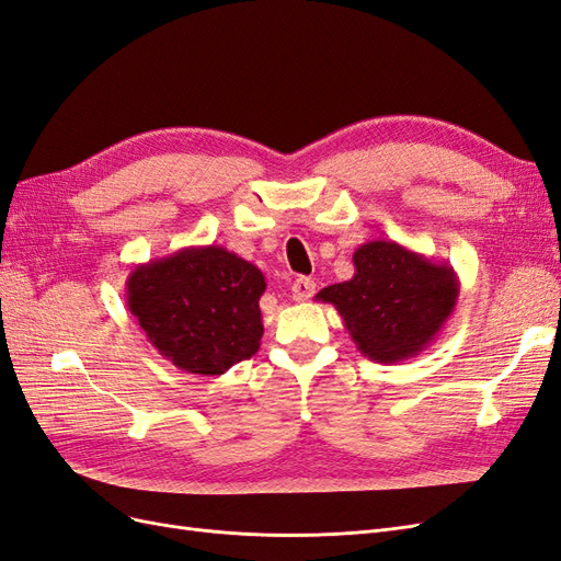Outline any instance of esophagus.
Masks as SVG:
<instances>
[{"label":"esophagus","mask_w":561,"mask_h":561,"mask_svg":"<svg viewBox=\"0 0 561 561\" xmlns=\"http://www.w3.org/2000/svg\"><path fill=\"white\" fill-rule=\"evenodd\" d=\"M316 293V283L311 278H304L299 276L295 283H293V299L295 301H307L311 299Z\"/></svg>","instance_id":"esophagus-1"}]
</instances>
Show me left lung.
<instances>
[{
	"label": "left lung",
	"mask_w": 561,
	"mask_h": 561,
	"mask_svg": "<svg viewBox=\"0 0 561 561\" xmlns=\"http://www.w3.org/2000/svg\"><path fill=\"white\" fill-rule=\"evenodd\" d=\"M351 280L322 287L351 339L369 360L393 365L426 351L454 313L456 271L396 241H367L353 252Z\"/></svg>",
	"instance_id": "8db88e82"
}]
</instances>
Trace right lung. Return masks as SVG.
I'll return each instance as SVG.
<instances>
[{"label": "right lung", "instance_id": "right-lung-1", "mask_svg": "<svg viewBox=\"0 0 561 561\" xmlns=\"http://www.w3.org/2000/svg\"><path fill=\"white\" fill-rule=\"evenodd\" d=\"M264 290L257 266L222 245H198L135 266L126 304L165 360L219 377L257 353Z\"/></svg>", "mask_w": 561, "mask_h": 561}]
</instances>
